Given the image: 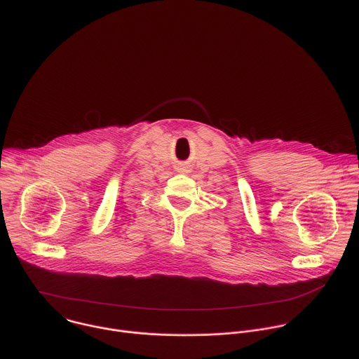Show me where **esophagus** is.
<instances>
[{
    "mask_svg": "<svg viewBox=\"0 0 359 359\" xmlns=\"http://www.w3.org/2000/svg\"><path fill=\"white\" fill-rule=\"evenodd\" d=\"M182 170H183V172H187V168H184V166H183V168H182Z\"/></svg>",
    "mask_w": 359,
    "mask_h": 359,
    "instance_id": "esophagus-1",
    "label": "esophagus"
}]
</instances>
